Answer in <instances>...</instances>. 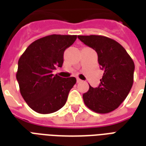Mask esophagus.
Instances as JSON below:
<instances>
[{
  "label": "esophagus",
  "instance_id": "34e87169",
  "mask_svg": "<svg viewBox=\"0 0 146 146\" xmlns=\"http://www.w3.org/2000/svg\"><path fill=\"white\" fill-rule=\"evenodd\" d=\"M76 82L80 83V82H82V80H81L80 79H79V78H77V79H76Z\"/></svg>",
  "mask_w": 146,
  "mask_h": 146
}]
</instances>
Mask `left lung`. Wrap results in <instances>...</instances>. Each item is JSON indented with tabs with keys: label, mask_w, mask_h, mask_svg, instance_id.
I'll return each instance as SVG.
<instances>
[{
	"label": "left lung",
	"mask_w": 146,
	"mask_h": 146,
	"mask_svg": "<svg viewBox=\"0 0 146 146\" xmlns=\"http://www.w3.org/2000/svg\"><path fill=\"white\" fill-rule=\"evenodd\" d=\"M78 38L97 52L98 63L104 71L98 88L90 86L83 95L84 104L95 113H110L119 107L131 89L135 63L122 45L113 39L99 35Z\"/></svg>",
	"instance_id": "obj_1"
}]
</instances>
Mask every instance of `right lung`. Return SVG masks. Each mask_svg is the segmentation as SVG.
<instances>
[{
	"mask_svg": "<svg viewBox=\"0 0 146 146\" xmlns=\"http://www.w3.org/2000/svg\"><path fill=\"white\" fill-rule=\"evenodd\" d=\"M76 39V35L46 36L29 45L19 58L16 79L20 93L36 113H54L66 104L76 78H62L52 71L62 67L64 51Z\"/></svg>",
	"mask_w": 146,
	"mask_h": 146,
	"instance_id": "right-lung-1",
	"label": "right lung"
}]
</instances>
